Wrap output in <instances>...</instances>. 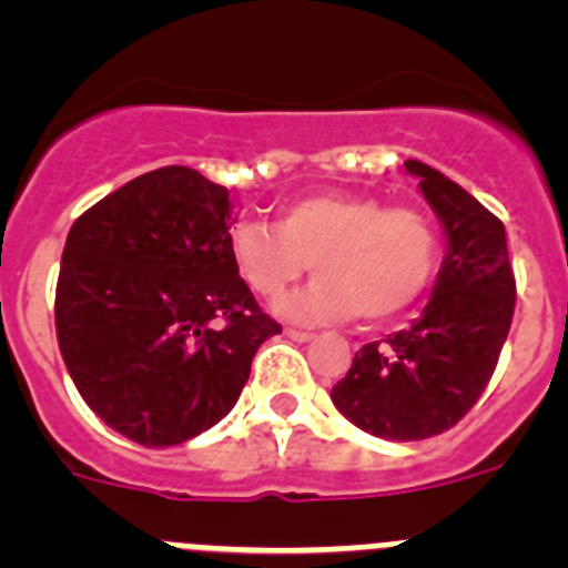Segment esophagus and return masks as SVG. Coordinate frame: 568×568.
<instances>
[{"instance_id":"34e87169","label":"esophagus","mask_w":568,"mask_h":568,"mask_svg":"<svg viewBox=\"0 0 568 568\" xmlns=\"http://www.w3.org/2000/svg\"><path fill=\"white\" fill-rule=\"evenodd\" d=\"M287 335L293 341H301V344H304V341H313L315 338V333H310V329H295V327H290Z\"/></svg>"}]
</instances>
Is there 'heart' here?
Wrapping results in <instances>:
<instances>
[{"mask_svg":"<svg viewBox=\"0 0 568 568\" xmlns=\"http://www.w3.org/2000/svg\"><path fill=\"white\" fill-rule=\"evenodd\" d=\"M230 258L255 295L278 301L310 270L318 278L284 304L295 321H384L404 313L433 281L440 239L413 207H384L353 193H313L284 204L275 230L241 222Z\"/></svg>","mask_w":568,"mask_h":568,"instance_id":"heart-1","label":"heart"}]
</instances>
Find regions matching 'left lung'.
<instances>
[{
	"instance_id": "obj_1",
	"label": "left lung",
	"mask_w": 568,
	"mask_h": 568,
	"mask_svg": "<svg viewBox=\"0 0 568 568\" xmlns=\"http://www.w3.org/2000/svg\"><path fill=\"white\" fill-rule=\"evenodd\" d=\"M438 215L446 255L426 307L406 329L364 344L333 404L384 440H424L469 413L489 384L515 313L506 230L475 195L424 162H404Z\"/></svg>"
}]
</instances>
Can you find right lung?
Listing matches in <instances>:
<instances>
[{
	"instance_id": "1",
	"label": "right lung",
	"mask_w": 568,
	"mask_h": 568,
	"mask_svg": "<svg viewBox=\"0 0 568 568\" xmlns=\"http://www.w3.org/2000/svg\"><path fill=\"white\" fill-rule=\"evenodd\" d=\"M230 190L159 168L70 227L57 338L84 404L124 438L175 446L239 400L258 346L281 333L230 258Z\"/></svg>"
}]
</instances>
